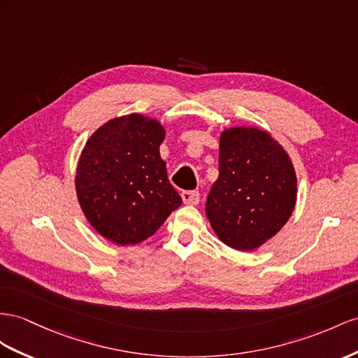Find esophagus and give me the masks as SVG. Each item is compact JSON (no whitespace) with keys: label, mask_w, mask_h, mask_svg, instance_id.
<instances>
[{"label":"esophagus","mask_w":358,"mask_h":358,"mask_svg":"<svg viewBox=\"0 0 358 358\" xmlns=\"http://www.w3.org/2000/svg\"><path fill=\"white\" fill-rule=\"evenodd\" d=\"M181 198L187 206H196L199 203V194L195 190H182Z\"/></svg>","instance_id":"obj_1"}]
</instances>
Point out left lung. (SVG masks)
Wrapping results in <instances>:
<instances>
[{
	"mask_svg": "<svg viewBox=\"0 0 358 358\" xmlns=\"http://www.w3.org/2000/svg\"><path fill=\"white\" fill-rule=\"evenodd\" d=\"M296 172L284 146L254 125L219 136V177L206 215L219 241L254 251L277 234L296 204Z\"/></svg>",
	"mask_w": 358,
	"mask_h": 358,
	"instance_id": "1",
	"label": "left lung"
}]
</instances>
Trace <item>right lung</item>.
Listing matches in <instances>:
<instances>
[{"instance_id":"right-lung-1","label":"right lung","mask_w":358,"mask_h":358,"mask_svg":"<svg viewBox=\"0 0 358 358\" xmlns=\"http://www.w3.org/2000/svg\"><path fill=\"white\" fill-rule=\"evenodd\" d=\"M164 136L159 119L130 113L98 127L81 150L74 181L77 199L104 239L141 243L181 206L160 157Z\"/></svg>"}]
</instances>
